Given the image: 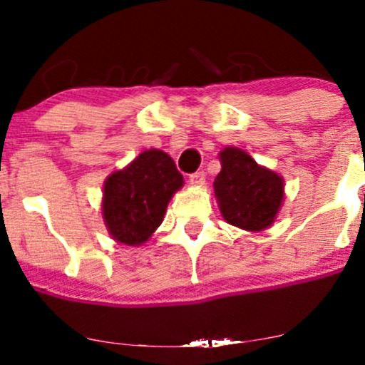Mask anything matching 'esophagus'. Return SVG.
<instances>
[{
	"mask_svg": "<svg viewBox=\"0 0 365 365\" xmlns=\"http://www.w3.org/2000/svg\"><path fill=\"white\" fill-rule=\"evenodd\" d=\"M189 182L192 187H203L205 185V173L203 171L192 173V175L189 176Z\"/></svg>",
	"mask_w": 365,
	"mask_h": 365,
	"instance_id": "esophagus-1",
	"label": "esophagus"
}]
</instances>
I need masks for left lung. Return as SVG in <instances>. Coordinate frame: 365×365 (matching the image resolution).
Listing matches in <instances>:
<instances>
[{"label":"left lung","mask_w":365,"mask_h":365,"mask_svg":"<svg viewBox=\"0 0 365 365\" xmlns=\"http://www.w3.org/2000/svg\"><path fill=\"white\" fill-rule=\"evenodd\" d=\"M219 159L213 192L224 220L252 233L268 230L284 201V178L237 146L220 150Z\"/></svg>","instance_id":"8db88e82"}]
</instances>
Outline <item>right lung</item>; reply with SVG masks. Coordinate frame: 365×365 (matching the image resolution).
I'll return each instance as SVG.
<instances>
[{"label": "right lung", "mask_w": 365, "mask_h": 365, "mask_svg": "<svg viewBox=\"0 0 365 365\" xmlns=\"http://www.w3.org/2000/svg\"><path fill=\"white\" fill-rule=\"evenodd\" d=\"M183 176L171 157L152 148L106 178L102 219L114 242L128 247L146 244L164 220L165 210Z\"/></svg>", "instance_id": "right-lung-1"}]
</instances>
